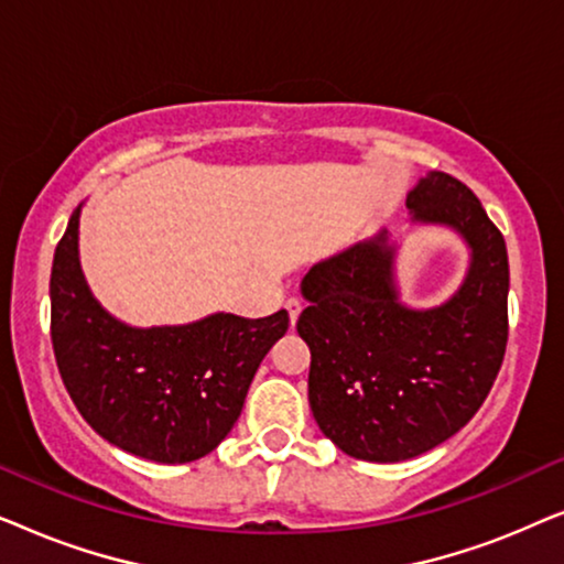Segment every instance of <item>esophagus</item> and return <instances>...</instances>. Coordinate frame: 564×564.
<instances>
[{"label":"esophagus","mask_w":564,"mask_h":564,"mask_svg":"<svg viewBox=\"0 0 564 564\" xmlns=\"http://www.w3.org/2000/svg\"><path fill=\"white\" fill-rule=\"evenodd\" d=\"M284 305H288V313H290V323H292V326H295V323H297V318H300V313H303V307H305V303H303V300H300V297H290V300H288V303H284Z\"/></svg>","instance_id":"34e87169"}]
</instances>
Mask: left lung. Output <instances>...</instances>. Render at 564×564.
Here are the masks:
<instances>
[{
  "instance_id": "1",
  "label": "left lung",
  "mask_w": 564,
  "mask_h": 564,
  "mask_svg": "<svg viewBox=\"0 0 564 564\" xmlns=\"http://www.w3.org/2000/svg\"><path fill=\"white\" fill-rule=\"evenodd\" d=\"M413 226L446 228L469 251L444 303L400 300L388 230L318 261L303 276L297 334L311 346L307 400L338 449L405 462L444 444L477 413L508 341V253L473 189L429 172L408 192Z\"/></svg>"
}]
</instances>
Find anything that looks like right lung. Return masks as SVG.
Instances as JSON below:
<instances>
[{
	"label": "right lung",
	"instance_id": "obj_1",
	"mask_svg": "<svg viewBox=\"0 0 564 564\" xmlns=\"http://www.w3.org/2000/svg\"><path fill=\"white\" fill-rule=\"evenodd\" d=\"M82 205L51 269V338L74 405L99 436L159 465L210 454L241 415L267 351L290 315L213 313L182 326L138 328L99 305L79 261Z\"/></svg>",
	"mask_w": 564,
	"mask_h": 564
}]
</instances>
